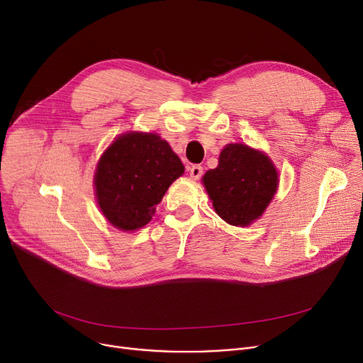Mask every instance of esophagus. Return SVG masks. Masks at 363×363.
Listing matches in <instances>:
<instances>
[{
    "label": "esophagus",
    "instance_id": "1",
    "mask_svg": "<svg viewBox=\"0 0 363 363\" xmlns=\"http://www.w3.org/2000/svg\"><path fill=\"white\" fill-rule=\"evenodd\" d=\"M190 175L193 179H200L203 175V167L200 164H193L190 167Z\"/></svg>",
    "mask_w": 363,
    "mask_h": 363
}]
</instances>
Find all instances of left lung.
Instances as JSON below:
<instances>
[{"label": "left lung", "mask_w": 363, "mask_h": 363, "mask_svg": "<svg viewBox=\"0 0 363 363\" xmlns=\"http://www.w3.org/2000/svg\"><path fill=\"white\" fill-rule=\"evenodd\" d=\"M203 184L215 212L225 223L245 227L269 206L277 190V172L261 151L230 144L220 151L218 167L203 177Z\"/></svg>", "instance_id": "obj_1"}]
</instances>
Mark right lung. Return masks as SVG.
<instances>
[{"label":"right lung","instance_id":"obj_1","mask_svg":"<svg viewBox=\"0 0 363 363\" xmlns=\"http://www.w3.org/2000/svg\"><path fill=\"white\" fill-rule=\"evenodd\" d=\"M184 173L179 157L154 133H125L98 163L99 208L114 227L132 231L150 223L170 184Z\"/></svg>","mask_w":363,"mask_h":363}]
</instances>
